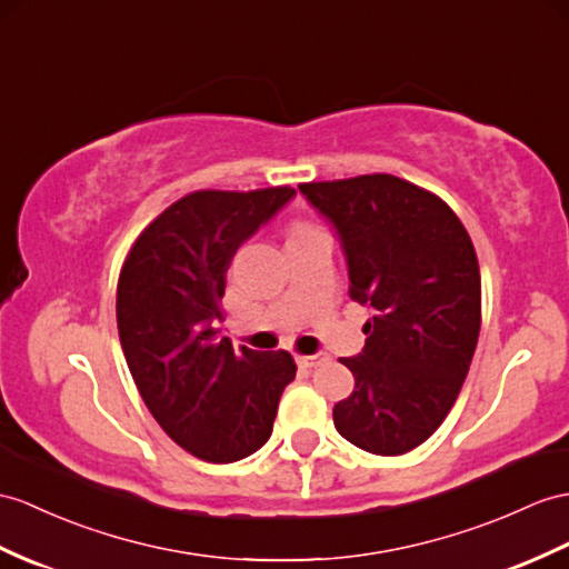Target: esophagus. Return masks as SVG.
<instances>
[{
	"label": "esophagus",
	"mask_w": 569,
	"mask_h": 569,
	"mask_svg": "<svg viewBox=\"0 0 569 569\" xmlns=\"http://www.w3.org/2000/svg\"><path fill=\"white\" fill-rule=\"evenodd\" d=\"M328 359H330V357H328L326 352H316V355H309V357H299V365L307 367V369H316V367L326 365Z\"/></svg>",
	"instance_id": "34e87169"
}]
</instances>
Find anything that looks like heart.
<instances>
[{
	"instance_id": "b5f03b06",
	"label": "heart",
	"mask_w": 569,
	"mask_h": 569,
	"mask_svg": "<svg viewBox=\"0 0 569 569\" xmlns=\"http://www.w3.org/2000/svg\"><path fill=\"white\" fill-rule=\"evenodd\" d=\"M297 229H309V227H307V224H297V227H295V231H297Z\"/></svg>"
}]
</instances>
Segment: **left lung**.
I'll return each mask as SVG.
<instances>
[{"instance_id":"left-lung-1","label":"left lung","mask_w":569,"mask_h":569,"mask_svg":"<svg viewBox=\"0 0 569 569\" xmlns=\"http://www.w3.org/2000/svg\"><path fill=\"white\" fill-rule=\"evenodd\" d=\"M299 190L338 231L350 299L373 309L365 350L342 357L355 391L332 408V422L369 453H406L445 422L476 352L473 241L445 200L389 173Z\"/></svg>"}]
</instances>
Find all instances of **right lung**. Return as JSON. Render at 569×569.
Segmentation results:
<instances>
[{
	"mask_svg": "<svg viewBox=\"0 0 569 569\" xmlns=\"http://www.w3.org/2000/svg\"><path fill=\"white\" fill-rule=\"evenodd\" d=\"M292 196L289 186L190 192L122 262L116 316L132 379L163 432L202 461L233 463L266 445L297 373L284 350L233 352L219 338L233 253Z\"/></svg>",
	"mask_w": 569,
	"mask_h": 569,
	"instance_id": "1",
	"label": "right lung"
}]
</instances>
